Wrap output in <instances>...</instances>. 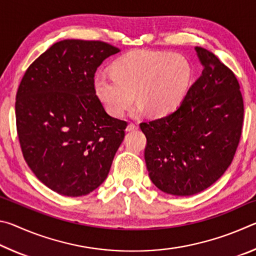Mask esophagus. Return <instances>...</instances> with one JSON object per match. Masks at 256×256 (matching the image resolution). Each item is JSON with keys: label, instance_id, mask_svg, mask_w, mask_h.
Wrapping results in <instances>:
<instances>
[{"label": "esophagus", "instance_id": "1", "mask_svg": "<svg viewBox=\"0 0 256 256\" xmlns=\"http://www.w3.org/2000/svg\"><path fill=\"white\" fill-rule=\"evenodd\" d=\"M138 124H136V123H128V125L126 126V131L128 132H130V131H134V130H138Z\"/></svg>", "mask_w": 256, "mask_h": 256}]
</instances>
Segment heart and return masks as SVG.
<instances>
[{
    "mask_svg": "<svg viewBox=\"0 0 256 256\" xmlns=\"http://www.w3.org/2000/svg\"><path fill=\"white\" fill-rule=\"evenodd\" d=\"M192 68L184 56L166 52L134 50L94 78V90L105 110L115 118L124 115L136 99V112L154 116L174 112L188 92Z\"/></svg>",
    "mask_w": 256,
    "mask_h": 256,
    "instance_id": "heart-1",
    "label": "heart"
}]
</instances>
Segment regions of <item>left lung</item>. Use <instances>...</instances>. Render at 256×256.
<instances>
[{
  "label": "left lung",
  "mask_w": 256,
  "mask_h": 256,
  "mask_svg": "<svg viewBox=\"0 0 256 256\" xmlns=\"http://www.w3.org/2000/svg\"><path fill=\"white\" fill-rule=\"evenodd\" d=\"M203 68L180 107L140 124L149 177L167 194L188 196L218 180L232 164L244 120L240 84L216 56L196 47Z\"/></svg>",
  "instance_id": "left-lung-1"
}]
</instances>
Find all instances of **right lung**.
Returning a JSON list of instances; mask_svg holds the SVG:
<instances>
[{
	"instance_id": "right-lung-1",
	"label": "right lung",
	"mask_w": 256,
	"mask_h": 256,
	"mask_svg": "<svg viewBox=\"0 0 256 256\" xmlns=\"http://www.w3.org/2000/svg\"><path fill=\"white\" fill-rule=\"evenodd\" d=\"M100 40L55 42L27 68L16 97L24 158L38 180L66 196H86L110 172L128 123L108 115L94 73L118 53Z\"/></svg>"
}]
</instances>
